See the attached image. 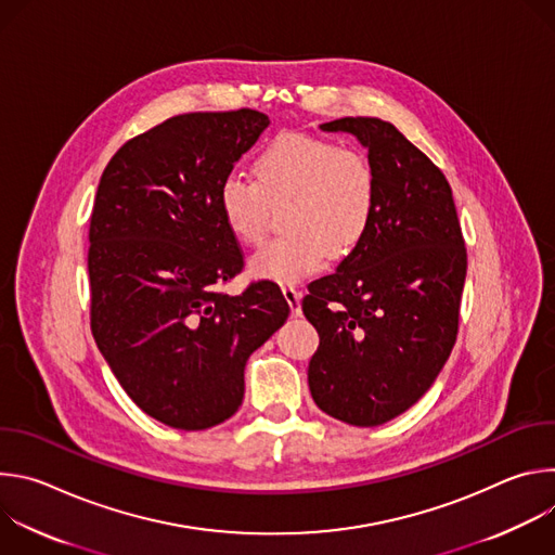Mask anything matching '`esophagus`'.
Listing matches in <instances>:
<instances>
[{
    "label": "esophagus",
    "instance_id": "obj_1",
    "mask_svg": "<svg viewBox=\"0 0 555 555\" xmlns=\"http://www.w3.org/2000/svg\"><path fill=\"white\" fill-rule=\"evenodd\" d=\"M283 296L292 309V315H300V292L294 285H285Z\"/></svg>",
    "mask_w": 555,
    "mask_h": 555
}]
</instances>
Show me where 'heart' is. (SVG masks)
<instances>
[{
    "label": "heart",
    "instance_id": "obj_1",
    "mask_svg": "<svg viewBox=\"0 0 555 555\" xmlns=\"http://www.w3.org/2000/svg\"><path fill=\"white\" fill-rule=\"evenodd\" d=\"M255 182L230 173L217 189L225 230L244 246H257L268 230V206L287 202V234L253 255L255 279L279 285L345 261L364 242L375 212V173L364 155L300 131L272 138L253 165Z\"/></svg>",
    "mask_w": 555,
    "mask_h": 555
}]
</instances>
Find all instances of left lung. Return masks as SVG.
Returning <instances> with one entry per match:
<instances>
[{"mask_svg": "<svg viewBox=\"0 0 555 555\" xmlns=\"http://www.w3.org/2000/svg\"><path fill=\"white\" fill-rule=\"evenodd\" d=\"M375 173L364 242L330 276L309 283L305 319L321 336L309 360L323 413L371 428L409 411L443 369L459 330L465 244L446 176L379 118H340Z\"/></svg>", "mask_w": 555, "mask_h": 555, "instance_id": "obj_1", "label": "left lung"}]
</instances>
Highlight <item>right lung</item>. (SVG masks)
<instances>
[{
  "label": "right lung",
  "mask_w": 555,
  "mask_h": 555,
  "mask_svg": "<svg viewBox=\"0 0 555 555\" xmlns=\"http://www.w3.org/2000/svg\"><path fill=\"white\" fill-rule=\"evenodd\" d=\"M255 109L182 114L125 142L90 221L92 334L149 417L206 430L244 400V371L289 315L279 285L215 292L244 268L217 189L268 129Z\"/></svg>",
  "instance_id": "1"
}]
</instances>
